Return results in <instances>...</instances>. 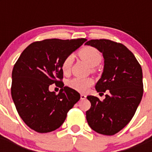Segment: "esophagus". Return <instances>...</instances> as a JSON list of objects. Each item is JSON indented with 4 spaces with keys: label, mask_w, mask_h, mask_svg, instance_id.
<instances>
[{
    "label": "esophagus",
    "mask_w": 152,
    "mask_h": 152,
    "mask_svg": "<svg viewBox=\"0 0 152 152\" xmlns=\"http://www.w3.org/2000/svg\"><path fill=\"white\" fill-rule=\"evenodd\" d=\"M86 97H87V96L85 94H80V99L81 100H85Z\"/></svg>",
    "instance_id": "esophagus-1"
}]
</instances>
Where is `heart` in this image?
Returning a JSON list of instances; mask_svg holds the SVG:
<instances>
[{
	"label": "heart",
	"mask_w": 152,
	"mask_h": 152,
	"mask_svg": "<svg viewBox=\"0 0 152 152\" xmlns=\"http://www.w3.org/2000/svg\"><path fill=\"white\" fill-rule=\"evenodd\" d=\"M79 56L91 67L96 66L102 61V56L100 52L97 49L91 46H86L80 49L79 52ZM72 61H73L72 55H69L64 58L61 64V69L64 73L69 72L72 67ZM93 84H94V80L91 77H87V78L75 77L70 80L68 82V85L71 88L80 92H85Z\"/></svg>",
	"instance_id": "1"
}]
</instances>
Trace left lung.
I'll list each match as a JSON object with an SVG mask.
<instances>
[{"mask_svg":"<svg viewBox=\"0 0 152 152\" xmlns=\"http://www.w3.org/2000/svg\"><path fill=\"white\" fill-rule=\"evenodd\" d=\"M100 51L104 58L97 92H108L103 101L88 96L91 109L86 112L88 125L97 133L113 135L133 117L143 95L142 70L131 51L109 39H91L85 43Z\"/></svg>","mask_w":152,"mask_h":152,"instance_id":"1","label":"left lung"}]
</instances>
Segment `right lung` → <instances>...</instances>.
<instances>
[{
	"label": "right lung",
	"instance_id": "obj_1",
	"mask_svg": "<svg viewBox=\"0 0 152 152\" xmlns=\"http://www.w3.org/2000/svg\"><path fill=\"white\" fill-rule=\"evenodd\" d=\"M85 41L52 39L35 42L24 49L14 64L12 99L21 119L34 131L45 133L59 128L80 100L78 92L64 87L61 64ZM52 83L62 88L58 95L49 91Z\"/></svg>",
	"mask_w": 152,
	"mask_h": 152
}]
</instances>
